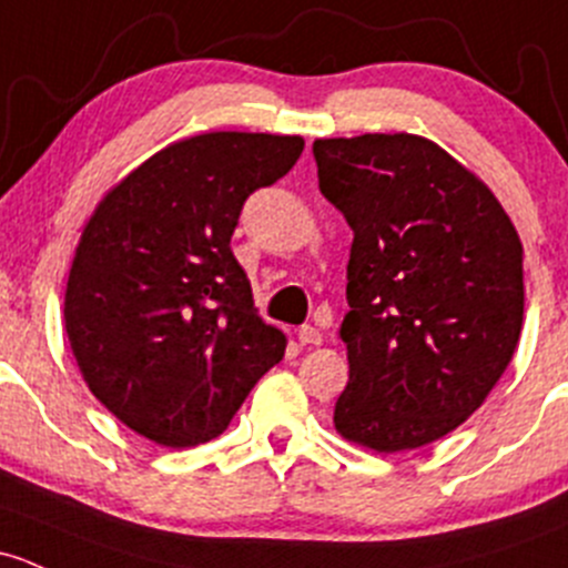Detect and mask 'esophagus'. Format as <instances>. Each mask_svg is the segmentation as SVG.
Masks as SVG:
<instances>
[{
	"label": "esophagus",
	"instance_id": "obj_1",
	"mask_svg": "<svg viewBox=\"0 0 568 568\" xmlns=\"http://www.w3.org/2000/svg\"><path fill=\"white\" fill-rule=\"evenodd\" d=\"M300 343L302 345H321V339H324V334H321L318 329H315V326H310V324H304V326H300Z\"/></svg>",
	"mask_w": 568,
	"mask_h": 568
}]
</instances>
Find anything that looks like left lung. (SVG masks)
<instances>
[{
    "mask_svg": "<svg viewBox=\"0 0 568 568\" xmlns=\"http://www.w3.org/2000/svg\"><path fill=\"white\" fill-rule=\"evenodd\" d=\"M313 154L354 231L334 427L384 455L419 449L463 425L515 356L520 236L487 184L419 135L318 139Z\"/></svg>",
    "mask_w": 568,
    "mask_h": 568,
    "instance_id": "8db88e82",
    "label": "left lung"
}]
</instances>
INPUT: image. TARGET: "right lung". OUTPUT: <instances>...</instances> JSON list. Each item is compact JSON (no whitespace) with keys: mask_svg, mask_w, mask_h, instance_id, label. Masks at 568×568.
I'll return each mask as SVG.
<instances>
[{"mask_svg":"<svg viewBox=\"0 0 568 568\" xmlns=\"http://www.w3.org/2000/svg\"><path fill=\"white\" fill-rule=\"evenodd\" d=\"M300 135L204 133L165 146L83 229L64 329L83 381L122 425L171 449L231 425L285 334L258 318L231 250L244 201L294 169Z\"/></svg>","mask_w":568,"mask_h":568,"instance_id":"obj_1","label":"right lung"}]
</instances>
